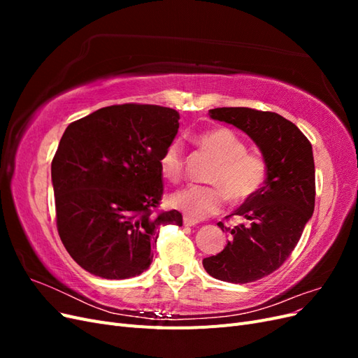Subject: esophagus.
Returning <instances> with one entry per match:
<instances>
[{"instance_id":"1","label":"esophagus","mask_w":358,"mask_h":358,"mask_svg":"<svg viewBox=\"0 0 358 358\" xmlns=\"http://www.w3.org/2000/svg\"><path fill=\"white\" fill-rule=\"evenodd\" d=\"M183 224H185L187 227H194V225H197V220L189 218V216H183Z\"/></svg>"}]
</instances>
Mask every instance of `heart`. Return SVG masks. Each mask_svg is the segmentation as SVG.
Segmentation results:
<instances>
[{"mask_svg":"<svg viewBox=\"0 0 358 358\" xmlns=\"http://www.w3.org/2000/svg\"><path fill=\"white\" fill-rule=\"evenodd\" d=\"M196 143L215 161L206 180L212 185H189L175 191L169 197L173 209L192 218H206L218 213L229 197L239 204L252 199L262 189L267 176L266 159L246 150L243 138L231 128L216 127L196 136ZM183 146L173 140L159 157L161 175L170 182L183 176Z\"/></svg>","mask_w":358,"mask_h":358,"instance_id":"heart-1","label":"heart"}]
</instances>
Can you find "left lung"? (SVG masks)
<instances>
[{
	"instance_id": "8db88e82",
	"label": "left lung",
	"mask_w": 358,
	"mask_h": 358,
	"mask_svg": "<svg viewBox=\"0 0 358 358\" xmlns=\"http://www.w3.org/2000/svg\"><path fill=\"white\" fill-rule=\"evenodd\" d=\"M209 115L254 140L267 162V176L262 189L231 213L239 216L241 224L218 222L229 233V243L220 254L204 258L203 267L225 282H254L285 263L313 213L312 145L294 124L273 112L218 107Z\"/></svg>"
}]
</instances>
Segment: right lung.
<instances>
[{
    "instance_id": "add662e5",
    "label": "right lung",
    "mask_w": 358,
    "mask_h": 358,
    "mask_svg": "<svg viewBox=\"0 0 358 358\" xmlns=\"http://www.w3.org/2000/svg\"><path fill=\"white\" fill-rule=\"evenodd\" d=\"M179 113L154 104H115L71 122L52 159L57 229L71 258L106 279L143 273L159 227L182 225L162 197L159 157Z\"/></svg>"
}]
</instances>
